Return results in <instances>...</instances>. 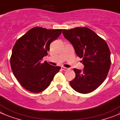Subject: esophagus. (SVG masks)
I'll return each mask as SVG.
<instances>
[{
  "label": "esophagus",
  "instance_id": "obj_1",
  "mask_svg": "<svg viewBox=\"0 0 120 120\" xmlns=\"http://www.w3.org/2000/svg\"><path fill=\"white\" fill-rule=\"evenodd\" d=\"M61 70H64V71H66V70H68V68H64V67H61Z\"/></svg>",
  "mask_w": 120,
  "mask_h": 120
}]
</instances>
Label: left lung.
I'll return each mask as SVG.
<instances>
[{"label": "left lung", "instance_id": "8db88e82", "mask_svg": "<svg viewBox=\"0 0 120 120\" xmlns=\"http://www.w3.org/2000/svg\"><path fill=\"white\" fill-rule=\"evenodd\" d=\"M64 37L73 45L76 54L82 59L83 70L74 69L75 78L71 88L80 94L98 88L106 79L111 66V54L106 41L86 27L63 30Z\"/></svg>", "mask_w": 120, "mask_h": 120}]
</instances>
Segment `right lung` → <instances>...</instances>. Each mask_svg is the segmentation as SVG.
I'll list each match as a JSON object with an SVG mask.
<instances>
[{
	"instance_id": "right-lung-1",
	"label": "right lung",
	"mask_w": 120,
	"mask_h": 120,
	"mask_svg": "<svg viewBox=\"0 0 120 120\" xmlns=\"http://www.w3.org/2000/svg\"><path fill=\"white\" fill-rule=\"evenodd\" d=\"M61 31L37 26L15 44L10 61L11 68L15 77L28 91L38 93L44 90L60 70V66L41 60L47 55L51 42L60 36Z\"/></svg>"
}]
</instances>
